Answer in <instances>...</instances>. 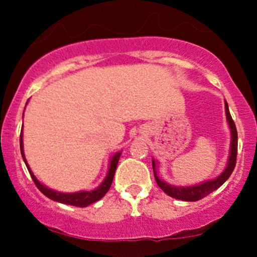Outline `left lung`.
<instances>
[{
  "mask_svg": "<svg viewBox=\"0 0 257 257\" xmlns=\"http://www.w3.org/2000/svg\"><path fill=\"white\" fill-rule=\"evenodd\" d=\"M225 111H226V119L227 123L229 125V131H231V149H229V156H228V162H227V167L225 168L222 173L217 176L216 179L209 180V181H204L199 185H193V186H174L167 184L164 180L159 179L157 175V162L155 159H152V167H153V174H155L156 182L162 190L166 192L168 196L173 197L175 199L185 200V202H196L204 197L214 192L215 190L222 186L226 182V180L231 176L235 167V161H237V147H238V134H237V128H235L234 122H233L231 113H229L228 105L225 101Z\"/></svg>",
  "mask_w": 257,
  "mask_h": 257,
  "instance_id": "1",
  "label": "left lung"
}]
</instances>
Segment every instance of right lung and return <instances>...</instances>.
Returning a JSON list of instances; mask_svg holds the SVG:
<instances>
[{
    "label": "right lung",
    "mask_w": 257,
    "mask_h": 257,
    "mask_svg": "<svg viewBox=\"0 0 257 257\" xmlns=\"http://www.w3.org/2000/svg\"><path fill=\"white\" fill-rule=\"evenodd\" d=\"M20 152H22L23 159H24L26 167H28V170L29 173H30L32 180H34L35 185L37 186L38 190H40L44 196L48 197L49 199L55 200V202L63 203V204H67V205L79 206V208H84V206H88L89 204H93V203L98 202L99 199H101L102 197L107 193V191L110 190L111 187L114 173H116V168H117V164H118L119 156L120 153H122V152H117L116 155H113V157H112L110 161V167H108L107 175H106L104 181L101 182V185H100L99 187H96L95 190L81 191V192H75V193H63V192H58V191L51 190V188L46 187V186L42 185L40 181H38L36 176L34 175V173L31 172L30 167H29L28 162H26L25 159L24 150H23V131L20 133Z\"/></svg>",
    "instance_id": "1"
}]
</instances>
